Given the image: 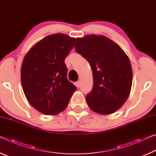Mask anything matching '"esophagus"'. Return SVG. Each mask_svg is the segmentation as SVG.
I'll return each instance as SVG.
<instances>
[{
	"label": "esophagus",
	"instance_id": "1",
	"mask_svg": "<svg viewBox=\"0 0 156 156\" xmlns=\"http://www.w3.org/2000/svg\"><path fill=\"white\" fill-rule=\"evenodd\" d=\"M80 80H78V81H77V82L76 83V86L77 87H80Z\"/></svg>",
	"mask_w": 156,
	"mask_h": 156
}]
</instances>
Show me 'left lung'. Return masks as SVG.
Returning a JSON list of instances; mask_svg holds the SVG:
<instances>
[{"label":"left lung","mask_w":156,"mask_h":156,"mask_svg":"<svg viewBox=\"0 0 156 156\" xmlns=\"http://www.w3.org/2000/svg\"><path fill=\"white\" fill-rule=\"evenodd\" d=\"M76 39V51L88 61L93 73L92 90L86 96L88 106L100 115L115 112L127 100L131 90L129 58L107 37L87 34Z\"/></svg>","instance_id":"8db88e82"}]
</instances>
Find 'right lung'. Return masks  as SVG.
<instances>
[{
  "label": "right lung",
  "instance_id": "right-lung-1",
  "mask_svg": "<svg viewBox=\"0 0 156 156\" xmlns=\"http://www.w3.org/2000/svg\"><path fill=\"white\" fill-rule=\"evenodd\" d=\"M76 39L56 33L44 37L32 47L22 62L21 85L33 107L45 115L65 110L77 87L66 78V57Z\"/></svg>",
  "mask_w": 156,
  "mask_h": 156
}]
</instances>
